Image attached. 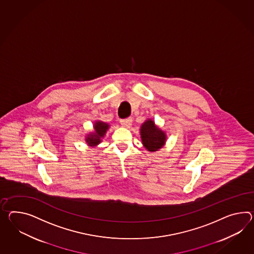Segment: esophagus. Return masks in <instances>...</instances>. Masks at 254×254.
I'll use <instances>...</instances> for the list:
<instances>
[{
    "instance_id": "34e87169",
    "label": "esophagus",
    "mask_w": 254,
    "mask_h": 254,
    "mask_svg": "<svg viewBox=\"0 0 254 254\" xmlns=\"http://www.w3.org/2000/svg\"><path fill=\"white\" fill-rule=\"evenodd\" d=\"M131 123H132V118H131L120 120V124L122 125V127H129Z\"/></svg>"
}]
</instances>
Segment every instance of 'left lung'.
Here are the masks:
<instances>
[{"mask_svg": "<svg viewBox=\"0 0 254 254\" xmlns=\"http://www.w3.org/2000/svg\"><path fill=\"white\" fill-rule=\"evenodd\" d=\"M140 137L144 148L150 152H155L161 149L167 140L165 131L161 129L154 120L148 118L140 127Z\"/></svg>", "mask_w": 254, "mask_h": 254, "instance_id": "1", "label": "left lung"}]
</instances>
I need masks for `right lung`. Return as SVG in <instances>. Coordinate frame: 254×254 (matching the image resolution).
<instances>
[{"label":"right lung","mask_w":254,"mask_h":254,"mask_svg":"<svg viewBox=\"0 0 254 254\" xmlns=\"http://www.w3.org/2000/svg\"><path fill=\"white\" fill-rule=\"evenodd\" d=\"M110 125L103 122L101 120L94 121L93 131L90 132L85 136V142L89 147L95 148L102 142V139L105 137L107 130L109 129Z\"/></svg>","instance_id":"right-lung-1"}]
</instances>
